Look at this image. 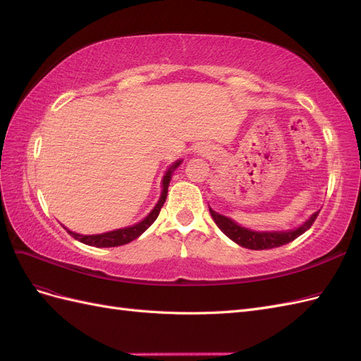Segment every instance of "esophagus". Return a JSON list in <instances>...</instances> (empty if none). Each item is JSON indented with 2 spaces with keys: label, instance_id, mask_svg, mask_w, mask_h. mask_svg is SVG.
Returning a JSON list of instances; mask_svg holds the SVG:
<instances>
[{
  "label": "esophagus",
  "instance_id": "esophagus-1",
  "mask_svg": "<svg viewBox=\"0 0 361 361\" xmlns=\"http://www.w3.org/2000/svg\"><path fill=\"white\" fill-rule=\"evenodd\" d=\"M202 150H203V149H199V152H200V154H202Z\"/></svg>",
  "mask_w": 361,
  "mask_h": 361
}]
</instances>
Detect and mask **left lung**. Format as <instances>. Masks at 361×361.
<instances>
[{
	"instance_id": "left-lung-1",
	"label": "left lung",
	"mask_w": 361,
	"mask_h": 361,
	"mask_svg": "<svg viewBox=\"0 0 361 361\" xmlns=\"http://www.w3.org/2000/svg\"><path fill=\"white\" fill-rule=\"evenodd\" d=\"M209 212L214 218L215 224L220 227V231L239 244L244 248L250 250H269V248H276L281 247L288 243H292L293 239H297L300 235H302L305 231H309L312 224L314 223L316 216H318L319 212H314L307 221H305L302 226H300L295 231L289 232H253L248 231L245 227L238 226L231 218H227L221 214H216L209 207Z\"/></svg>"
}]
</instances>
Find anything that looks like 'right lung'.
Instances as JSON below:
<instances>
[{
  "label": "right lung",
  "mask_w": 361,
  "mask_h": 361,
  "mask_svg": "<svg viewBox=\"0 0 361 361\" xmlns=\"http://www.w3.org/2000/svg\"><path fill=\"white\" fill-rule=\"evenodd\" d=\"M180 162L182 161H176L167 170L166 176H164V179H162V194H161V197H159L157 206L154 207V209H152V212L145 218V220L140 221L138 224H134L130 227H125V228H117V231L101 233V235H80V233L71 232L69 228H66V227H64V228H66L71 236H73L75 239H78L80 243L87 244V245H93V247H118V245H125L130 241H134L135 238H138L145 231H147V228L152 226V223L157 220L161 207L164 206V202H166V199H167L171 174H173L174 170L179 167Z\"/></svg>",
  "instance_id": "add662e5"
}]
</instances>
